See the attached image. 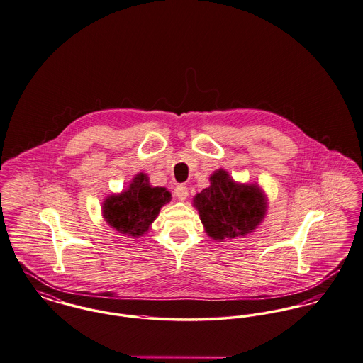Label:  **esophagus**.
<instances>
[{
	"label": "esophagus",
	"mask_w": 363,
	"mask_h": 363,
	"mask_svg": "<svg viewBox=\"0 0 363 363\" xmlns=\"http://www.w3.org/2000/svg\"><path fill=\"white\" fill-rule=\"evenodd\" d=\"M175 196L178 197V200H185L186 197H188V194H189V191H188V186H185V185H178L177 188H175Z\"/></svg>",
	"instance_id": "1"
}]
</instances>
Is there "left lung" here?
Segmentation results:
<instances>
[{
    "mask_svg": "<svg viewBox=\"0 0 363 363\" xmlns=\"http://www.w3.org/2000/svg\"><path fill=\"white\" fill-rule=\"evenodd\" d=\"M210 188L194 197V206L210 237L235 238L251 233L266 213V200L255 185H238L225 170L213 172Z\"/></svg>",
    "mask_w": 363,
    "mask_h": 363,
    "instance_id": "8db88e82",
    "label": "left lung"
}]
</instances>
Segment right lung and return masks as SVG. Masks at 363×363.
Masks as SVG:
<instances>
[{
  "label": "right lung",
  "mask_w": 363,
  "mask_h": 363,
  "mask_svg": "<svg viewBox=\"0 0 363 363\" xmlns=\"http://www.w3.org/2000/svg\"><path fill=\"white\" fill-rule=\"evenodd\" d=\"M170 199L166 188H152L148 177L140 172L128 191L108 197L103 206V215L112 229L122 235L138 237L148 232L150 223Z\"/></svg>",
  "instance_id": "1"
}]
</instances>
